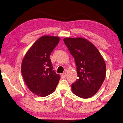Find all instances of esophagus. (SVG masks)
<instances>
[{
    "mask_svg": "<svg viewBox=\"0 0 123 123\" xmlns=\"http://www.w3.org/2000/svg\"><path fill=\"white\" fill-rule=\"evenodd\" d=\"M61 76H62V77L63 78H65V77H66V74L65 73V72H64V73H63V74H62Z\"/></svg>",
    "mask_w": 123,
    "mask_h": 123,
    "instance_id": "obj_1",
    "label": "esophagus"
}]
</instances>
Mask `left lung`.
Masks as SVG:
<instances>
[{"mask_svg": "<svg viewBox=\"0 0 123 123\" xmlns=\"http://www.w3.org/2000/svg\"><path fill=\"white\" fill-rule=\"evenodd\" d=\"M63 40L77 66L78 79L72 84V92L81 98L92 97L99 90L106 77L104 58L95 46L84 38L66 37Z\"/></svg>", "mask_w": 123, "mask_h": 123, "instance_id": "obj_1", "label": "left lung"}]
</instances>
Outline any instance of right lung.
Masks as SVG:
<instances>
[{"label":"right lung","instance_id":"obj_1","mask_svg":"<svg viewBox=\"0 0 123 123\" xmlns=\"http://www.w3.org/2000/svg\"><path fill=\"white\" fill-rule=\"evenodd\" d=\"M60 38L45 35L40 37L24 57L21 72L28 88L34 94L45 97L54 92L60 76L53 70L50 55Z\"/></svg>","mask_w":123,"mask_h":123}]
</instances>
